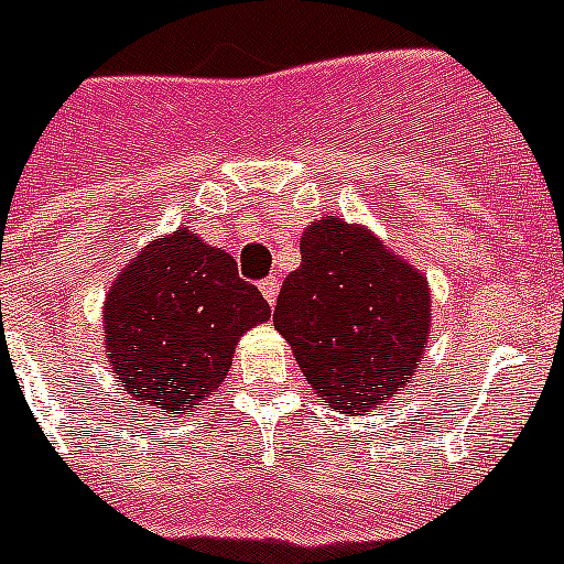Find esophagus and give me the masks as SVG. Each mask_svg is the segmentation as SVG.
<instances>
[{
	"label": "esophagus",
	"instance_id": "34e87169",
	"mask_svg": "<svg viewBox=\"0 0 564 564\" xmlns=\"http://www.w3.org/2000/svg\"><path fill=\"white\" fill-rule=\"evenodd\" d=\"M261 292L263 297H267L269 306H275L278 292H281V281H278V278H267V281H261Z\"/></svg>",
	"mask_w": 564,
	"mask_h": 564
}]
</instances>
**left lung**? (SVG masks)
<instances>
[{
  "label": "left lung",
  "mask_w": 564,
  "mask_h": 564,
  "mask_svg": "<svg viewBox=\"0 0 564 564\" xmlns=\"http://www.w3.org/2000/svg\"><path fill=\"white\" fill-rule=\"evenodd\" d=\"M275 329L321 403L380 409L417 371L431 332L423 269L371 229L326 215L301 235V267L283 281Z\"/></svg>",
  "instance_id": "8db88e82"
}]
</instances>
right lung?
Here are the masks:
<instances>
[{
  "mask_svg": "<svg viewBox=\"0 0 564 564\" xmlns=\"http://www.w3.org/2000/svg\"><path fill=\"white\" fill-rule=\"evenodd\" d=\"M269 317L232 254L178 227L147 243L107 289V364L121 394L187 417L224 383L243 332Z\"/></svg>",
  "mask_w": 564,
  "mask_h": 564,
  "instance_id": "1",
  "label": "right lung"
}]
</instances>
